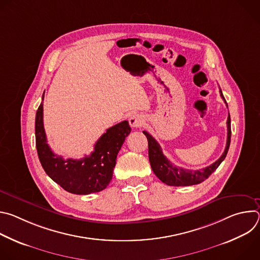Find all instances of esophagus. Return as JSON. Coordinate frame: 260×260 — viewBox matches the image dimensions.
Wrapping results in <instances>:
<instances>
[{
    "label": "esophagus",
    "mask_w": 260,
    "mask_h": 260,
    "mask_svg": "<svg viewBox=\"0 0 260 260\" xmlns=\"http://www.w3.org/2000/svg\"><path fill=\"white\" fill-rule=\"evenodd\" d=\"M128 122L132 127H141L145 123V117L142 114H133L128 118Z\"/></svg>",
    "instance_id": "34e87169"
}]
</instances>
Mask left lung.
Returning <instances> with one entry per match:
<instances>
[{
  "label": "left lung",
  "mask_w": 260,
  "mask_h": 260,
  "mask_svg": "<svg viewBox=\"0 0 260 260\" xmlns=\"http://www.w3.org/2000/svg\"><path fill=\"white\" fill-rule=\"evenodd\" d=\"M220 95L223 99V101L226 104V101L222 94V91L220 89ZM228 106V104H226ZM228 140H226V147L225 150L218 160H216L211 166L204 168L202 170H185L182 168H178L173 166V164L164 155L161 148L157 141L147 132H143V134L146 136L148 140V155H149V161L152 168L153 173L156 175V177L167 185L170 186H190V185L200 184L206 179L209 178V176L216 171V169L220 166V164L224 160L226 157V154L229 152V148L231 145V136H232V128H231V116L229 113L228 117Z\"/></svg>",
  "instance_id": "left-lung-1"
}]
</instances>
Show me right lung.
<instances>
[{
  "mask_svg": "<svg viewBox=\"0 0 260 260\" xmlns=\"http://www.w3.org/2000/svg\"><path fill=\"white\" fill-rule=\"evenodd\" d=\"M44 99V93L42 100ZM132 128L126 120L110 127L98 140L93 152L82 159H63L47 144L43 124V103L36 113V147L46 174L66 191L89 194L104 190L112 179L116 157Z\"/></svg>",
  "mask_w": 260,
  "mask_h": 260,
  "instance_id": "1",
  "label": "right lung"
}]
</instances>
